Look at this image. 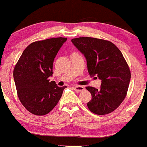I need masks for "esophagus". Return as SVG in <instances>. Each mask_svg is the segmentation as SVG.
<instances>
[{
  "label": "esophagus",
  "instance_id": "1",
  "mask_svg": "<svg viewBox=\"0 0 147 147\" xmlns=\"http://www.w3.org/2000/svg\"><path fill=\"white\" fill-rule=\"evenodd\" d=\"M74 88L77 92L82 91L83 90H84V87L83 86H74Z\"/></svg>",
  "mask_w": 147,
  "mask_h": 147
}]
</instances>
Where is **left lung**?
<instances>
[{"label":"left lung","instance_id":"8db88e82","mask_svg":"<svg viewBox=\"0 0 147 147\" xmlns=\"http://www.w3.org/2000/svg\"><path fill=\"white\" fill-rule=\"evenodd\" d=\"M71 42L86 58L90 76L101 80L99 89L86 87L92 95L88 109L99 115L113 112L124 100L131 78L122 53L114 43L104 39L83 37L72 39Z\"/></svg>","mask_w":147,"mask_h":147}]
</instances>
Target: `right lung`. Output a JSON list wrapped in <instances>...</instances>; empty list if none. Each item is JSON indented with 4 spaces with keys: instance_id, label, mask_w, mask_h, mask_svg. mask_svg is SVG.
Masks as SVG:
<instances>
[{
    "instance_id": "1",
    "label": "right lung",
    "mask_w": 147,
    "mask_h": 147,
    "mask_svg": "<svg viewBox=\"0 0 147 147\" xmlns=\"http://www.w3.org/2000/svg\"><path fill=\"white\" fill-rule=\"evenodd\" d=\"M67 41L57 37L30 43L14 67L13 78L18 97L30 113L45 115L57 106L67 86L50 82L54 58Z\"/></svg>"
}]
</instances>
